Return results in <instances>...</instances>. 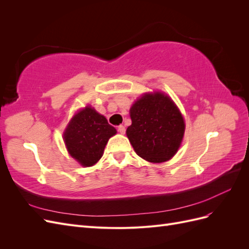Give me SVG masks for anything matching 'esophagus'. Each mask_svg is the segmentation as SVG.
<instances>
[{"label": "esophagus", "mask_w": 249, "mask_h": 249, "mask_svg": "<svg viewBox=\"0 0 249 249\" xmlns=\"http://www.w3.org/2000/svg\"><path fill=\"white\" fill-rule=\"evenodd\" d=\"M117 131L120 134H124L125 133V127L124 125H118L117 126Z\"/></svg>", "instance_id": "1"}]
</instances>
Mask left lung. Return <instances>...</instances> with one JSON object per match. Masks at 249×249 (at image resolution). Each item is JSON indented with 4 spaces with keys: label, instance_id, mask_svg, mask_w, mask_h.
Listing matches in <instances>:
<instances>
[{
    "label": "left lung",
    "instance_id": "obj_1",
    "mask_svg": "<svg viewBox=\"0 0 249 249\" xmlns=\"http://www.w3.org/2000/svg\"><path fill=\"white\" fill-rule=\"evenodd\" d=\"M132 124L126 136L136 154L148 162L162 163L176 155L185 133L182 113L162 92L145 93L130 109Z\"/></svg>",
    "mask_w": 249,
    "mask_h": 249
}]
</instances>
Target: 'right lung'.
Masks as SVG:
<instances>
[{"label":"right lung","mask_w":249,"mask_h":249,"mask_svg":"<svg viewBox=\"0 0 249 249\" xmlns=\"http://www.w3.org/2000/svg\"><path fill=\"white\" fill-rule=\"evenodd\" d=\"M115 134L106 117L87 106L71 119L63 138L70 155L82 166L89 167L101 159L108 140Z\"/></svg>","instance_id":"right-lung-1"}]
</instances>
